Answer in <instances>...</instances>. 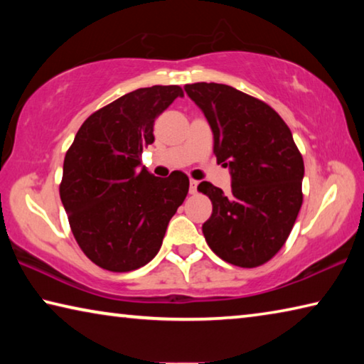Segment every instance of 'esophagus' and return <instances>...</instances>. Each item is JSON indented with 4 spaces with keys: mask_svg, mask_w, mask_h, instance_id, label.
Wrapping results in <instances>:
<instances>
[{
    "mask_svg": "<svg viewBox=\"0 0 364 364\" xmlns=\"http://www.w3.org/2000/svg\"><path fill=\"white\" fill-rule=\"evenodd\" d=\"M197 184H199V181L191 180V183H189V193L191 194H196L197 193Z\"/></svg>",
    "mask_w": 364,
    "mask_h": 364,
    "instance_id": "obj_1",
    "label": "esophagus"
}]
</instances>
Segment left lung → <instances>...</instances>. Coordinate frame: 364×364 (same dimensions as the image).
<instances>
[{"mask_svg": "<svg viewBox=\"0 0 364 364\" xmlns=\"http://www.w3.org/2000/svg\"><path fill=\"white\" fill-rule=\"evenodd\" d=\"M184 90L212 128L217 160L231 170L230 194L208 181L197 186L213 205L202 225L205 241L221 260L260 267L281 250L297 220L304 202L301 154L267 102L221 83Z\"/></svg>", "mask_w": 364, "mask_h": 364, "instance_id": "1", "label": "left lung"}]
</instances>
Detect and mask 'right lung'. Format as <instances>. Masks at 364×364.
I'll return each mask as SVG.
<instances>
[{"label": "right lung", "instance_id": "obj_1", "mask_svg": "<svg viewBox=\"0 0 364 364\" xmlns=\"http://www.w3.org/2000/svg\"><path fill=\"white\" fill-rule=\"evenodd\" d=\"M183 95L178 85L123 95L83 122L65 154L60 200L77 244L97 267L125 273L149 263L186 199L181 171L157 178L139 167L154 122Z\"/></svg>", "mask_w": 364, "mask_h": 364}]
</instances>
